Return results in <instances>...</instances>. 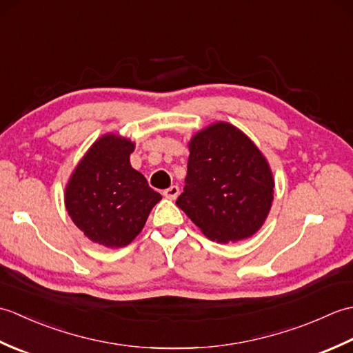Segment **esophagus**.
I'll return each mask as SVG.
<instances>
[{
	"label": "esophagus",
	"instance_id": "1",
	"mask_svg": "<svg viewBox=\"0 0 353 353\" xmlns=\"http://www.w3.org/2000/svg\"><path fill=\"white\" fill-rule=\"evenodd\" d=\"M162 194H163V197H165V199H168V200H176V199H177V196H179V186L172 185V186H170V188L165 190Z\"/></svg>",
	"mask_w": 353,
	"mask_h": 353
}]
</instances>
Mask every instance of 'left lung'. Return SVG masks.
<instances>
[{
    "label": "left lung",
    "instance_id": "1",
    "mask_svg": "<svg viewBox=\"0 0 353 353\" xmlns=\"http://www.w3.org/2000/svg\"><path fill=\"white\" fill-rule=\"evenodd\" d=\"M188 172L176 205L216 243L250 238L265 223L274 179L256 144L234 124L216 121L188 142Z\"/></svg>",
    "mask_w": 353,
    "mask_h": 353
}]
</instances>
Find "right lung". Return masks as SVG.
Here are the masks:
<instances>
[{
  "label": "right lung",
  "instance_id": "obj_1",
  "mask_svg": "<svg viewBox=\"0 0 353 353\" xmlns=\"http://www.w3.org/2000/svg\"><path fill=\"white\" fill-rule=\"evenodd\" d=\"M134 142L118 133L97 139L65 186V208L88 239L110 249L130 244L162 196L132 168Z\"/></svg>",
  "mask_w": 353,
  "mask_h": 353
}]
</instances>
